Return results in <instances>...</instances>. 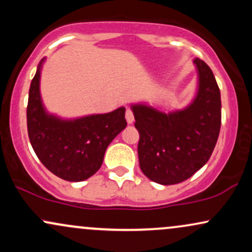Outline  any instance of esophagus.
Masks as SVG:
<instances>
[{
    "instance_id": "34e87169",
    "label": "esophagus",
    "mask_w": 252,
    "mask_h": 252,
    "mask_svg": "<svg viewBox=\"0 0 252 252\" xmlns=\"http://www.w3.org/2000/svg\"><path fill=\"white\" fill-rule=\"evenodd\" d=\"M126 122H128L129 124L134 122V112H132L131 109H126Z\"/></svg>"
}]
</instances>
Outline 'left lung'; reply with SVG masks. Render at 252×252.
Wrapping results in <instances>:
<instances>
[{
	"mask_svg": "<svg viewBox=\"0 0 252 252\" xmlns=\"http://www.w3.org/2000/svg\"><path fill=\"white\" fill-rule=\"evenodd\" d=\"M199 91L194 102L166 115L146 105H132L140 132V167L150 180L175 185L187 180L209 161L221 124L220 90L206 63L196 58Z\"/></svg>",
	"mask_w": 252,
	"mask_h": 252,
	"instance_id": "8db88e82",
	"label": "left lung"
}]
</instances>
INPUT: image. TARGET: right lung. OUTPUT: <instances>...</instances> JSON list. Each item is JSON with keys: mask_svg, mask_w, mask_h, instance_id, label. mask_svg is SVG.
Returning a JSON list of instances; mask_svg holds the SVG:
<instances>
[{"mask_svg": "<svg viewBox=\"0 0 252 252\" xmlns=\"http://www.w3.org/2000/svg\"><path fill=\"white\" fill-rule=\"evenodd\" d=\"M41 63L28 96L27 129L31 144L41 163L54 175L66 181L86 180L100 168L108 146L126 126V108L74 121L50 116L40 98Z\"/></svg>", "mask_w": 252, "mask_h": 252, "instance_id": "right-lung-1", "label": "right lung"}]
</instances>
